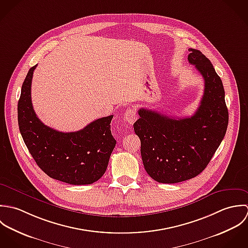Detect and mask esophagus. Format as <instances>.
<instances>
[{
  "mask_svg": "<svg viewBox=\"0 0 248 248\" xmlns=\"http://www.w3.org/2000/svg\"><path fill=\"white\" fill-rule=\"evenodd\" d=\"M124 119L128 122V124H134L137 120V114H136V111L132 108H129L125 111L124 115Z\"/></svg>",
  "mask_w": 248,
  "mask_h": 248,
  "instance_id": "obj_1",
  "label": "esophagus"
}]
</instances>
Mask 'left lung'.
I'll list each match as a JSON object with an SVG mask.
<instances>
[{
	"instance_id": "8db88e82",
	"label": "left lung",
	"mask_w": 248,
	"mask_h": 248,
	"mask_svg": "<svg viewBox=\"0 0 248 248\" xmlns=\"http://www.w3.org/2000/svg\"><path fill=\"white\" fill-rule=\"evenodd\" d=\"M189 50V63L204 78V94L196 113L171 118L141 108L140 118L133 124L141 140L145 170L159 183H178L202 172L227 130L228 109L222 81L200 50Z\"/></svg>"
}]
</instances>
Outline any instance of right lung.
Returning a JSON list of instances; mask_svg holds the SVG:
<instances>
[{
    "instance_id": "obj_1",
    "label": "right lung",
    "mask_w": 248,
    "mask_h": 248,
    "mask_svg": "<svg viewBox=\"0 0 248 248\" xmlns=\"http://www.w3.org/2000/svg\"><path fill=\"white\" fill-rule=\"evenodd\" d=\"M36 66L30 69L18 101V124L27 148L38 167L53 179L72 185L98 181L116 146L110 130L113 115L76 132H60L45 125L33 110L31 96Z\"/></svg>"
}]
</instances>
